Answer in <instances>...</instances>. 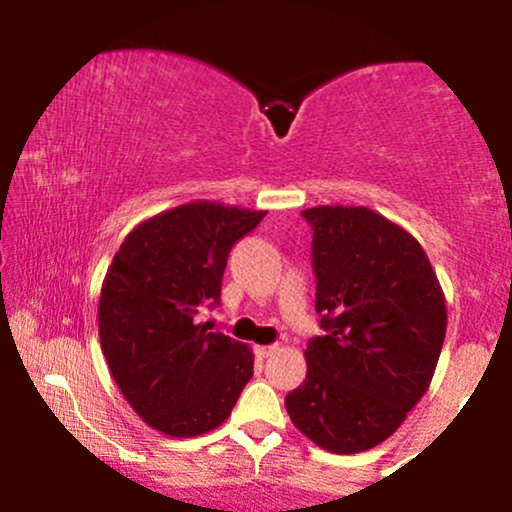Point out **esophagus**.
<instances>
[{"label": "esophagus", "instance_id": "esophagus-1", "mask_svg": "<svg viewBox=\"0 0 512 512\" xmlns=\"http://www.w3.org/2000/svg\"><path fill=\"white\" fill-rule=\"evenodd\" d=\"M276 349H279V346H255V356L257 358H269V356H274L276 354Z\"/></svg>", "mask_w": 512, "mask_h": 512}]
</instances>
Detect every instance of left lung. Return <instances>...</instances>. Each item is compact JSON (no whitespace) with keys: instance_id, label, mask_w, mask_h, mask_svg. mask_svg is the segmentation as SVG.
I'll return each instance as SVG.
<instances>
[{"instance_id":"8db88e82","label":"left lung","mask_w":512,"mask_h":512,"mask_svg":"<svg viewBox=\"0 0 512 512\" xmlns=\"http://www.w3.org/2000/svg\"><path fill=\"white\" fill-rule=\"evenodd\" d=\"M303 216L327 332L308 342V373L286 411L322 450L354 455L390 438L426 395L448 310L424 248L395 221L342 204Z\"/></svg>"}]
</instances>
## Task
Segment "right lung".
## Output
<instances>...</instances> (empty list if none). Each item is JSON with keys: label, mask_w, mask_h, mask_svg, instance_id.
Listing matches in <instances>:
<instances>
[{"label": "right lung", "mask_w": 512, "mask_h": 512, "mask_svg": "<svg viewBox=\"0 0 512 512\" xmlns=\"http://www.w3.org/2000/svg\"><path fill=\"white\" fill-rule=\"evenodd\" d=\"M267 211L195 199L134 226L98 303V334L117 387L146 426L195 438L231 416L252 378V349L209 332L228 252Z\"/></svg>", "instance_id": "right-lung-1"}]
</instances>
